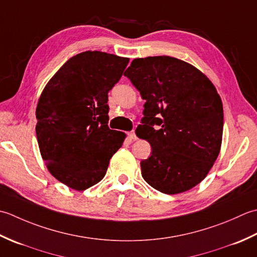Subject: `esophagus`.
Masks as SVG:
<instances>
[{
    "instance_id": "34e87169",
    "label": "esophagus",
    "mask_w": 257,
    "mask_h": 257,
    "mask_svg": "<svg viewBox=\"0 0 257 257\" xmlns=\"http://www.w3.org/2000/svg\"><path fill=\"white\" fill-rule=\"evenodd\" d=\"M127 138H128L131 141H136V140H138V136H136L134 131H132V132H128V133H127Z\"/></svg>"
}]
</instances>
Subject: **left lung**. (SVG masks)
Masks as SVG:
<instances>
[{
    "instance_id": "8db88e82",
    "label": "left lung",
    "mask_w": 257,
    "mask_h": 257,
    "mask_svg": "<svg viewBox=\"0 0 257 257\" xmlns=\"http://www.w3.org/2000/svg\"><path fill=\"white\" fill-rule=\"evenodd\" d=\"M124 75L145 99L135 131L152 148L141 162L143 179L164 194L191 190L221 150L223 104L215 86L196 67L165 55L135 59Z\"/></svg>"
}]
</instances>
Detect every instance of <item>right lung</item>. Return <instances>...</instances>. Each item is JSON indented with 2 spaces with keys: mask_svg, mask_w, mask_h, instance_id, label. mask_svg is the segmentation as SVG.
Returning <instances> with one entry per match:
<instances>
[{
  "mask_svg": "<svg viewBox=\"0 0 257 257\" xmlns=\"http://www.w3.org/2000/svg\"><path fill=\"white\" fill-rule=\"evenodd\" d=\"M130 59L99 51L71 57L42 92L36 139L50 173L76 191L95 185L125 134L108 127V95Z\"/></svg>",
  "mask_w": 257,
  "mask_h": 257,
  "instance_id": "add662e5",
  "label": "right lung"
}]
</instances>
